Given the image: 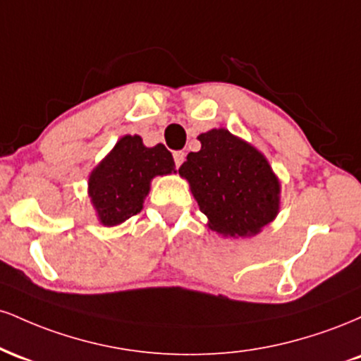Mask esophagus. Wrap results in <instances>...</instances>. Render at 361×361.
I'll use <instances>...</instances> for the list:
<instances>
[{
  "instance_id": "34e87169",
  "label": "esophagus",
  "mask_w": 361,
  "mask_h": 361,
  "mask_svg": "<svg viewBox=\"0 0 361 361\" xmlns=\"http://www.w3.org/2000/svg\"><path fill=\"white\" fill-rule=\"evenodd\" d=\"M173 157H175L176 168H180L181 164H183V161H185V152L183 151H176L175 154H173Z\"/></svg>"
}]
</instances>
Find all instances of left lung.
Listing matches in <instances>:
<instances>
[{
	"label": "left lung",
	"instance_id": "1",
	"mask_svg": "<svg viewBox=\"0 0 361 361\" xmlns=\"http://www.w3.org/2000/svg\"><path fill=\"white\" fill-rule=\"evenodd\" d=\"M178 173L192 185L210 229L222 235H251L279 212L280 183L261 152L226 128L198 135Z\"/></svg>",
	"mask_w": 361,
	"mask_h": 361
}]
</instances>
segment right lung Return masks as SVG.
<instances>
[{
    "label": "right lung",
    "instance_id": "right-lung-1",
    "mask_svg": "<svg viewBox=\"0 0 361 361\" xmlns=\"http://www.w3.org/2000/svg\"><path fill=\"white\" fill-rule=\"evenodd\" d=\"M171 171L175 161L163 144L146 147L139 135L120 139L90 176V197L103 226H117L139 214L149 181Z\"/></svg>",
    "mask_w": 361,
    "mask_h": 361
}]
</instances>
